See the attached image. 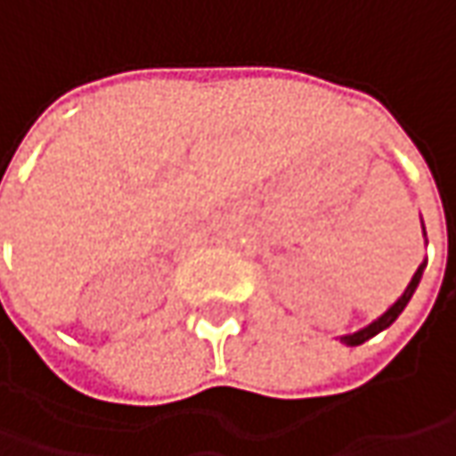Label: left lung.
Masks as SVG:
<instances>
[{
  "label": "left lung",
  "mask_w": 456,
  "mask_h": 456,
  "mask_svg": "<svg viewBox=\"0 0 456 456\" xmlns=\"http://www.w3.org/2000/svg\"><path fill=\"white\" fill-rule=\"evenodd\" d=\"M427 236V233H424ZM424 269H427V261L416 269V273H413V279L409 281V287H406V291L398 297V302H395L394 306H388L378 320H373V322L368 324V327H362V330H358V332H353V335H342L340 342H345V345H350V347H355V345H360V342L370 340V338H376L378 332H383L386 327H391V324L398 320V314L403 312V306L409 305V299L413 297V291H416V287H419V281H421V273H424Z\"/></svg>",
  "instance_id": "8db88e82"
}]
</instances>
